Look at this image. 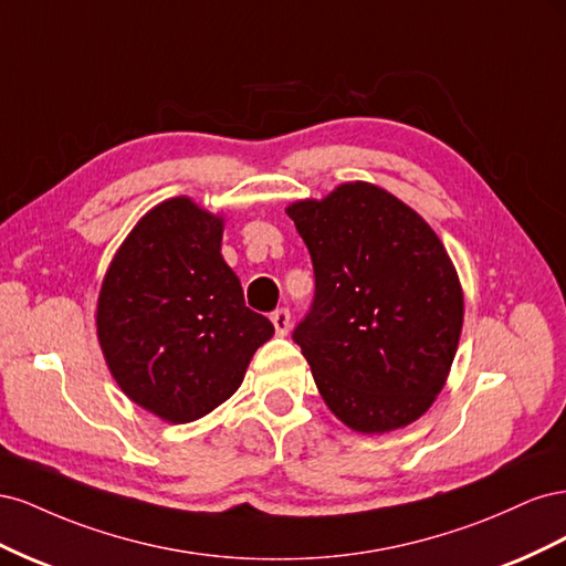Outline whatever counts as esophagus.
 <instances>
[{"instance_id":"1","label":"esophagus","mask_w":566,"mask_h":566,"mask_svg":"<svg viewBox=\"0 0 566 566\" xmlns=\"http://www.w3.org/2000/svg\"><path fill=\"white\" fill-rule=\"evenodd\" d=\"M271 323L276 328V335H287L290 333V312L287 310H276L271 314Z\"/></svg>"}]
</instances>
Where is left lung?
Listing matches in <instances>:
<instances>
[{"label":"left lung","instance_id":"8db88e82","mask_svg":"<svg viewBox=\"0 0 566 566\" xmlns=\"http://www.w3.org/2000/svg\"><path fill=\"white\" fill-rule=\"evenodd\" d=\"M285 212L314 262V304L293 339L325 406L361 434L416 422L447 385L462 331L447 248L413 208L368 181Z\"/></svg>","mask_w":566,"mask_h":566}]
</instances>
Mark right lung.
Instances as JSON below:
<instances>
[{"mask_svg": "<svg viewBox=\"0 0 566 566\" xmlns=\"http://www.w3.org/2000/svg\"><path fill=\"white\" fill-rule=\"evenodd\" d=\"M224 217L188 196L148 210L101 283L96 335L117 387L165 422L208 416L273 335L221 256Z\"/></svg>", "mask_w": 566, "mask_h": 566, "instance_id": "obj_1", "label": "right lung"}]
</instances>
